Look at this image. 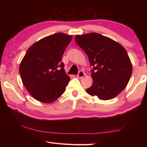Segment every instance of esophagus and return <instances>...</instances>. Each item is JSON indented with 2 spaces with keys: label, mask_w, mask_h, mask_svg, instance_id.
Segmentation results:
<instances>
[{
  "label": "esophagus",
  "mask_w": 147,
  "mask_h": 147,
  "mask_svg": "<svg viewBox=\"0 0 147 147\" xmlns=\"http://www.w3.org/2000/svg\"><path fill=\"white\" fill-rule=\"evenodd\" d=\"M85 73H84V72L83 71H80V72H79V73H78V74L77 75V78H82L85 76Z\"/></svg>",
  "instance_id": "obj_1"
}]
</instances>
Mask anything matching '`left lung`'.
Masks as SVG:
<instances>
[{"label":"left lung","mask_w":147,"mask_h":147,"mask_svg":"<svg viewBox=\"0 0 147 147\" xmlns=\"http://www.w3.org/2000/svg\"><path fill=\"white\" fill-rule=\"evenodd\" d=\"M75 41L93 65V83L87 93L100 100L114 98L126 88L133 71L128 54L120 43L100 34L78 35Z\"/></svg>","instance_id":"8db88e82"}]
</instances>
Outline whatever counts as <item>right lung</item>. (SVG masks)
<instances>
[{
  "label": "right lung",
  "instance_id": "1",
  "mask_svg": "<svg viewBox=\"0 0 147 147\" xmlns=\"http://www.w3.org/2000/svg\"><path fill=\"white\" fill-rule=\"evenodd\" d=\"M73 36L57 33L34 43L20 65L21 78L27 91L36 100L50 104L63 94L70 77L61 61Z\"/></svg>",
  "mask_w": 147,
  "mask_h": 147
}]
</instances>
